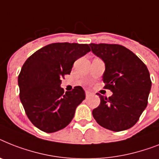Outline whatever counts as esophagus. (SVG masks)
<instances>
[{
    "label": "esophagus",
    "mask_w": 159,
    "mask_h": 159,
    "mask_svg": "<svg viewBox=\"0 0 159 159\" xmlns=\"http://www.w3.org/2000/svg\"><path fill=\"white\" fill-rule=\"evenodd\" d=\"M93 95V93L91 92V91H86V98L90 97V96H91V95Z\"/></svg>",
    "instance_id": "34e87169"
}]
</instances>
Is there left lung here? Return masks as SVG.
Masks as SVG:
<instances>
[{"label": "left lung", "instance_id": "1", "mask_svg": "<svg viewBox=\"0 0 159 159\" xmlns=\"http://www.w3.org/2000/svg\"><path fill=\"white\" fill-rule=\"evenodd\" d=\"M90 46L104 62V88L113 92L109 98L98 94L100 104L93 109V117L98 124L110 131L131 128L148 104L152 84L149 70L132 51L121 45L91 43Z\"/></svg>", "mask_w": 159, "mask_h": 159}]
</instances>
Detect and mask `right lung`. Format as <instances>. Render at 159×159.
<instances>
[{"label":"right lung","instance_id":"add662e5","mask_svg":"<svg viewBox=\"0 0 159 159\" xmlns=\"http://www.w3.org/2000/svg\"><path fill=\"white\" fill-rule=\"evenodd\" d=\"M91 51L87 44L52 43L37 50L24 64L18 77L19 98L32 123L51 133L64 128L86 98L81 86L64 92L61 79L74 62Z\"/></svg>","mask_w":159,"mask_h":159}]
</instances>
